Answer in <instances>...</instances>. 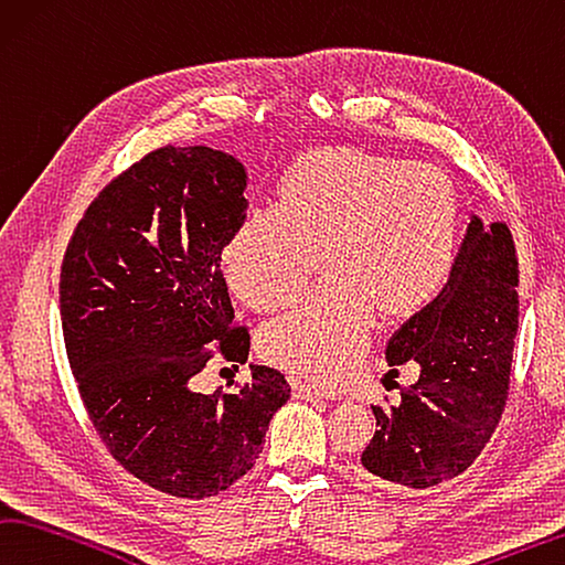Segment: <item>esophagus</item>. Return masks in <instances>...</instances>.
Returning a JSON list of instances; mask_svg holds the SVG:
<instances>
[{
  "label": "esophagus",
  "instance_id": "1",
  "mask_svg": "<svg viewBox=\"0 0 565 565\" xmlns=\"http://www.w3.org/2000/svg\"><path fill=\"white\" fill-rule=\"evenodd\" d=\"M295 397H300V399H332L334 394L320 390L318 384H308V382L295 380Z\"/></svg>",
  "mask_w": 565,
  "mask_h": 565
}]
</instances>
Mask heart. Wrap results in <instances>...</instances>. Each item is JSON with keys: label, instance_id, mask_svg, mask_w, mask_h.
<instances>
[{"label": "heart", "instance_id": "obj_1", "mask_svg": "<svg viewBox=\"0 0 565 565\" xmlns=\"http://www.w3.org/2000/svg\"><path fill=\"white\" fill-rule=\"evenodd\" d=\"M457 235V188L441 168L318 146L277 178L273 207L237 223L221 263L237 298L267 312L308 288L318 255L322 288L267 322L257 348L277 367L338 382L367 348L377 312L409 320L437 298Z\"/></svg>", "mask_w": 565, "mask_h": 565}]
</instances>
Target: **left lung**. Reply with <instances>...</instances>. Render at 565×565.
<instances>
[{
	"label": "left lung",
	"mask_w": 565,
	"mask_h": 565,
	"mask_svg": "<svg viewBox=\"0 0 565 565\" xmlns=\"http://www.w3.org/2000/svg\"><path fill=\"white\" fill-rule=\"evenodd\" d=\"M519 257L507 223L471 217L449 282L387 344L390 374L417 364L397 404H374L362 451L367 477L387 489H429L467 471L509 399L519 330Z\"/></svg>",
	"instance_id": "8db88e82"
}]
</instances>
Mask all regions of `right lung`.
<instances>
[{
	"label": "right lung",
	"instance_id": "right-lung-1",
	"mask_svg": "<svg viewBox=\"0 0 565 565\" xmlns=\"http://www.w3.org/2000/svg\"><path fill=\"white\" fill-rule=\"evenodd\" d=\"M245 185L223 151L156 148L104 185L62 260V332L88 419L128 473L178 499L250 471L292 392L257 364L237 392L195 390L213 358L243 364L250 350L221 267Z\"/></svg>",
	"mask_w": 565,
	"mask_h": 565
}]
</instances>
